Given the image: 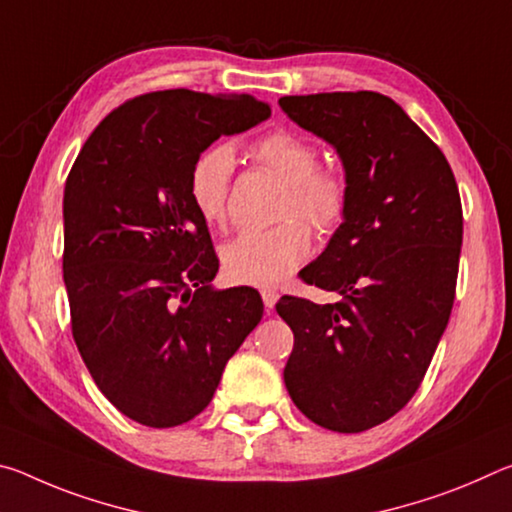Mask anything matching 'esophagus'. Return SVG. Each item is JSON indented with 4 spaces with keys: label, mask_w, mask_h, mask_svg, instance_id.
I'll use <instances>...</instances> for the list:
<instances>
[{
    "label": "esophagus",
    "mask_w": 512,
    "mask_h": 512,
    "mask_svg": "<svg viewBox=\"0 0 512 512\" xmlns=\"http://www.w3.org/2000/svg\"><path fill=\"white\" fill-rule=\"evenodd\" d=\"M277 298H280V293H277L275 289H262V300H264L266 309H273Z\"/></svg>",
    "instance_id": "esophagus-1"
}]
</instances>
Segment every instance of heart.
I'll list each match as a JSON object with an SVG mask.
<instances>
[{
	"mask_svg": "<svg viewBox=\"0 0 512 512\" xmlns=\"http://www.w3.org/2000/svg\"><path fill=\"white\" fill-rule=\"evenodd\" d=\"M250 155L287 185L280 203V225L241 232L221 250L228 280L253 287H275L305 262L311 250L307 221L320 235L334 232L348 216L350 183L341 169L323 167L320 151L307 137L273 131L253 144ZM235 151L214 144L198 155L189 169V198L198 216L212 228L228 223L230 183Z\"/></svg>",
	"mask_w": 512,
	"mask_h": 512,
	"instance_id": "heart-1",
	"label": "heart"
}]
</instances>
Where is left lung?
Returning <instances> with one entry per match:
<instances>
[{"label":"left lung","mask_w":512,"mask_h":512,"mask_svg":"<svg viewBox=\"0 0 512 512\" xmlns=\"http://www.w3.org/2000/svg\"><path fill=\"white\" fill-rule=\"evenodd\" d=\"M280 108L339 151L350 183L348 216L300 271L341 300L275 305L293 332L284 384L311 422L359 433L402 411L427 375L454 307L461 196L445 153L391 97L320 92Z\"/></svg>","instance_id":"left-lung-1"}]
</instances>
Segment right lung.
<instances>
[{
  "label": "right lung",
  "instance_id": "right-lung-1",
  "mask_svg": "<svg viewBox=\"0 0 512 512\" xmlns=\"http://www.w3.org/2000/svg\"><path fill=\"white\" fill-rule=\"evenodd\" d=\"M271 106L248 94H140L83 144L63 196V277L72 334L94 384L144 427L196 418L264 314L250 287L214 291L219 271L187 180L221 135Z\"/></svg>",
  "mask_w": 512,
  "mask_h": 512
}]
</instances>
